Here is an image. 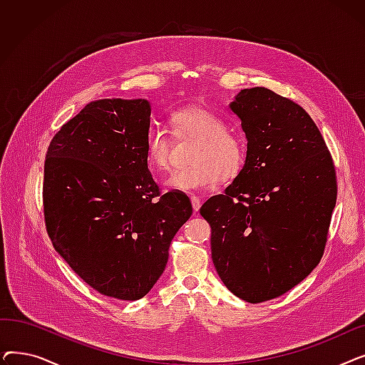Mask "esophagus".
Wrapping results in <instances>:
<instances>
[{
  "label": "esophagus",
  "instance_id": "1",
  "mask_svg": "<svg viewBox=\"0 0 365 365\" xmlns=\"http://www.w3.org/2000/svg\"><path fill=\"white\" fill-rule=\"evenodd\" d=\"M190 202H192V208L195 210V212H198V210L201 208V198L200 197H190Z\"/></svg>",
  "mask_w": 365,
  "mask_h": 365
}]
</instances>
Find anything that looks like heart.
<instances>
[{
    "mask_svg": "<svg viewBox=\"0 0 365 365\" xmlns=\"http://www.w3.org/2000/svg\"><path fill=\"white\" fill-rule=\"evenodd\" d=\"M176 138L198 139L192 167L171 173L165 187L176 192L192 194L213 187L220 179L237 178L247 157V145L240 133L229 130L223 118L205 108L189 105L170 115ZM145 153L149 165L167 170L171 164V139L167 130L150 125L145 134Z\"/></svg>",
    "mask_w": 365,
    "mask_h": 365,
    "instance_id": "heart-1",
    "label": "heart"
}]
</instances>
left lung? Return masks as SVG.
<instances>
[{
  "instance_id": "obj_1",
  "label": "left lung",
  "mask_w": 365,
  "mask_h": 365,
  "mask_svg": "<svg viewBox=\"0 0 365 365\" xmlns=\"http://www.w3.org/2000/svg\"><path fill=\"white\" fill-rule=\"evenodd\" d=\"M247 138L245 164L200 213L212 226V259L237 297L275 299L319 263L337 198L336 170L300 105L264 87L229 105Z\"/></svg>"
}]
</instances>
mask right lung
I'll return each mask as SVG.
<instances>
[{
    "instance_id": "1",
    "label": "right lung",
    "mask_w": 365,
    "mask_h": 365,
    "mask_svg": "<svg viewBox=\"0 0 365 365\" xmlns=\"http://www.w3.org/2000/svg\"><path fill=\"white\" fill-rule=\"evenodd\" d=\"M145 99L86 105L50 142L44 219L54 250L91 289L139 300L163 275L168 248L192 215L183 192H160L148 168Z\"/></svg>"
}]
</instances>
